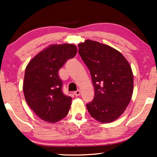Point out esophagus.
I'll list each match as a JSON object with an SVG mask.
<instances>
[{
    "label": "esophagus",
    "mask_w": 157,
    "mask_h": 157,
    "mask_svg": "<svg viewBox=\"0 0 157 157\" xmlns=\"http://www.w3.org/2000/svg\"><path fill=\"white\" fill-rule=\"evenodd\" d=\"M74 94L75 96H79L81 94V91L79 89H78V90H77V91H74Z\"/></svg>",
    "instance_id": "esophagus-1"
}]
</instances>
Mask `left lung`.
Wrapping results in <instances>:
<instances>
[{"label":"left lung","mask_w":157,"mask_h":157,"mask_svg":"<svg viewBox=\"0 0 157 157\" xmlns=\"http://www.w3.org/2000/svg\"><path fill=\"white\" fill-rule=\"evenodd\" d=\"M78 46L94 87V100L86 104L88 111L102 123L115 121L126 110L132 96L131 66L119 51L108 45L86 40Z\"/></svg>","instance_id":"1"}]
</instances>
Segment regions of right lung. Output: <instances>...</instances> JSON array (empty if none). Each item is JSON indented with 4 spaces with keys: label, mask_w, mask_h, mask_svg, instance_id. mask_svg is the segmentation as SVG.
<instances>
[{
    "label": "right lung",
    "mask_w": 157,
    "mask_h": 157,
    "mask_svg": "<svg viewBox=\"0 0 157 157\" xmlns=\"http://www.w3.org/2000/svg\"><path fill=\"white\" fill-rule=\"evenodd\" d=\"M74 44L51 45L38 53L26 66L23 90L27 104L45 121L56 123L66 117L72 98L62 92L59 71L76 56Z\"/></svg>",
    "instance_id": "obj_1"
}]
</instances>
